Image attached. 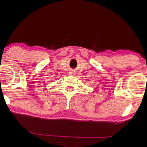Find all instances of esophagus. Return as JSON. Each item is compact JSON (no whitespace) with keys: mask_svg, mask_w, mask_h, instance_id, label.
Masks as SVG:
<instances>
[{"mask_svg":"<svg viewBox=\"0 0 147 147\" xmlns=\"http://www.w3.org/2000/svg\"><path fill=\"white\" fill-rule=\"evenodd\" d=\"M74 73H74V72H73V71H72V72H70V74H71V75H73V74H74Z\"/></svg>","mask_w":147,"mask_h":147,"instance_id":"34e87169","label":"esophagus"}]
</instances>
